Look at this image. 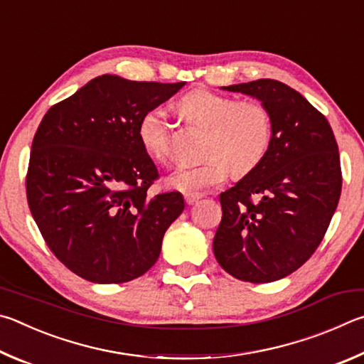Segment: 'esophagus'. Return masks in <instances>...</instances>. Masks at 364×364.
<instances>
[{
    "instance_id": "34e87169",
    "label": "esophagus",
    "mask_w": 364,
    "mask_h": 364,
    "mask_svg": "<svg viewBox=\"0 0 364 364\" xmlns=\"http://www.w3.org/2000/svg\"><path fill=\"white\" fill-rule=\"evenodd\" d=\"M201 198L200 193H186V203L190 206V205H195L196 201H198Z\"/></svg>"
}]
</instances>
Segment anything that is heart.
I'll return each instance as SVG.
<instances>
[{
  "mask_svg": "<svg viewBox=\"0 0 364 364\" xmlns=\"http://www.w3.org/2000/svg\"><path fill=\"white\" fill-rule=\"evenodd\" d=\"M178 112L190 123L208 131L203 155L196 166H178L168 178L169 187L195 193L219 186L227 178L243 177L262 161L272 140V114L257 100L195 89L178 100ZM145 150L158 161L172 155V129L161 110L146 112L139 124Z\"/></svg>",
  "mask_w": 364,
  "mask_h": 364,
  "instance_id": "obj_1",
  "label": "heart"
}]
</instances>
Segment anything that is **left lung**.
Instances as JSON below:
<instances>
[{
  "label": "left lung",
  "mask_w": 364,
  "mask_h": 364,
  "mask_svg": "<svg viewBox=\"0 0 364 364\" xmlns=\"http://www.w3.org/2000/svg\"><path fill=\"white\" fill-rule=\"evenodd\" d=\"M224 89L269 108L272 140L257 168L220 193L214 256L241 282H277L307 262L324 238L342 190L339 149L324 114L284 82Z\"/></svg>",
  "instance_id": "1"
}]
</instances>
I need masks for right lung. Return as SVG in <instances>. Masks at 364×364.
I'll list each match as a JSON object with an SVG mask.
<instances>
[{
  "label": "right lung",
  "mask_w": 364,
  "mask_h": 364,
  "mask_svg": "<svg viewBox=\"0 0 364 364\" xmlns=\"http://www.w3.org/2000/svg\"><path fill=\"white\" fill-rule=\"evenodd\" d=\"M183 85L102 75L50 107L38 126L28 208L54 256L87 282L144 275L186 208L178 192L149 198L159 174L139 137L144 114Z\"/></svg>",
  "instance_id": "add662e5"
}]
</instances>
